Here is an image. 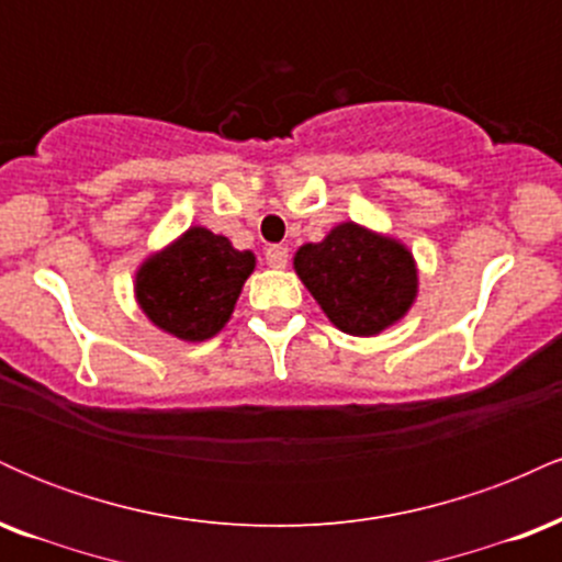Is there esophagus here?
<instances>
[{"mask_svg": "<svg viewBox=\"0 0 562 562\" xmlns=\"http://www.w3.org/2000/svg\"><path fill=\"white\" fill-rule=\"evenodd\" d=\"M263 256H267V263L272 269H282L288 263V248H285V245H269V248L263 250Z\"/></svg>", "mask_w": 562, "mask_h": 562, "instance_id": "34e87169", "label": "esophagus"}]
</instances>
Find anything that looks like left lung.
Masks as SVG:
<instances>
[{
    "label": "left lung",
    "instance_id": "1",
    "mask_svg": "<svg viewBox=\"0 0 562 562\" xmlns=\"http://www.w3.org/2000/svg\"><path fill=\"white\" fill-rule=\"evenodd\" d=\"M295 272L322 312L348 335H375L402 319L417 293V269L402 243L346 222L295 254Z\"/></svg>",
    "mask_w": 562,
    "mask_h": 562
}]
</instances>
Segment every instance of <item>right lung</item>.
I'll return each mask as SVG.
<instances>
[{
  "label": "right lung",
  "mask_w": 562,
  "mask_h": 562,
  "mask_svg": "<svg viewBox=\"0 0 562 562\" xmlns=\"http://www.w3.org/2000/svg\"><path fill=\"white\" fill-rule=\"evenodd\" d=\"M254 267L250 250H235L227 237L192 227L142 263L139 306L160 330L182 340H205L227 325Z\"/></svg>",
  "instance_id": "add662e5"
}]
</instances>
